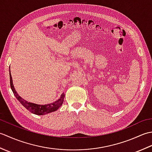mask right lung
<instances>
[{
  "label": "right lung",
  "mask_w": 152,
  "mask_h": 152,
  "mask_svg": "<svg viewBox=\"0 0 152 152\" xmlns=\"http://www.w3.org/2000/svg\"><path fill=\"white\" fill-rule=\"evenodd\" d=\"M10 87L12 90L13 93L15 95L18 101L20 102L21 104L24 106L25 108H27L28 111H30L33 114H37V115H44L47 114L48 113H51L56 111L58 108H60V106L63 104V102L64 101V94L63 93L61 95V97L57 100V101H55L53 103L48 104H44V105H40L34 104L33 102H29L26 101L25 99H22L20 96H19L18 93L16 92L15 89L14 88V86L13 85V81L12 78L10 73Z\"/></svg>",
  "instance_id": "obj_1"
}]
</instances>
